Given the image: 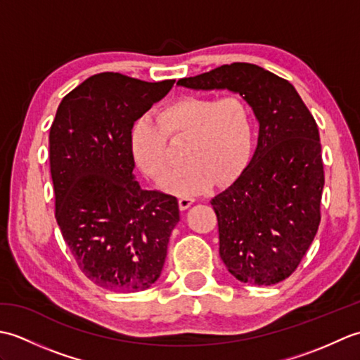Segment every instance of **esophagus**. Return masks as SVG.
Wrapping results in <instances>:
<instances>
[{
	"label": "esophagus",
	"mask_w": 360,
	"mask_h": 360,
	"mask_svg": "<svg viewBox=\"0 0 360 360\" xmlns=\"http://www.w3.org/2000/svg\"><path fill=\"white\" fill-rule=\"evenodd\" d=\"M193 202H195L193 198H179V207H181V210H187Z\"/></svg>",
	"instance_id": "34e87169"
}]
</instances>
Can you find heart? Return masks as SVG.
<instances>
[{
	"mask_svg": "<svg viewBox=\"0 0 360 360\" xmlns=\"http://www.w3.org/2000/svg\"><path fill=\"white\" fill-rule=\"evenodd\" d=\"M156 122L142 117L131 128L136 164L151 179L168 170L167 137L187 139L184 165L168 173L160 188L179 198L202 193L212 182L235 178L246 165L252 145V120L240 94L215 98L207 94L184 96L158 112Z\"/></svg>",
	"mask_w": 360,
	"mask_h": 360,
	"instance_id": "b5f03b06",
	"label": "heart"
}]
</instances>
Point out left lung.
I'll list each match as a JSON object with an SVG mask.
<instances>
[{"label":"left lung","instance_id":"1","mask_svg":"<svg viewBox=\"0 0 360 360\" xmlns=\"http://www.w3.org/2000/svg\"><path fill=\"white\" fill-rule=\"evenodd\" d=\"M178 85L229 89L254 111L259 127L254 156L210 204L227 271L249 285L283 281L300 264L320 224L325 174L314 117L288 80L257 65H223Z\"/></svg>","mask_w":360,"mask_h":360}]
</instances>
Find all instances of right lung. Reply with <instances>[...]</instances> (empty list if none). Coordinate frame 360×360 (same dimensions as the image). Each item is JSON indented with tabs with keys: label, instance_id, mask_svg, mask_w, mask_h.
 Wrapping results in <instances>:
<instances>
[{
	"label": "right lung",
	"instance_id": "add662e5",
	"mask_svg": "<svg viewBox=\"0 0 360 360\" xmlns=\"http://www.w3.org/2000/svg\"><path fill=\"white\" fill-rule=\"evenodd\" d=\"M174 80L102 72L58 105L49 131L56 219L80 271L103 289L136 292L165 263L179 204L134 179L131 128Z\"/></svg>",
	"mask_w": 360,
	"mask_h": 360
}]
</instances>
